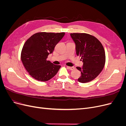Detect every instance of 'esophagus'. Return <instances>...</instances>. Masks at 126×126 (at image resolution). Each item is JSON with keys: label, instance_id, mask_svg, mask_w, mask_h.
<instances>
[{"label": "esophagus", "instance_id": "1", "mask_svg": "<svg viewBox=\"0 0 126 126\" xmlns=\"http://www.w3.org/2000/svg\"><path fill=\"white\" fill-rule=\"evenodd\" d=\"M67 68H68V69H69L70 70H74L75 69V67H68V66H67Z\"/></svg>", "mask_w": 126, "mask_h": 126}]
</instances>
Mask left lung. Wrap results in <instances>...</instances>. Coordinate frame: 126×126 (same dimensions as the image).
Here are the masks:
<instances>
[{
  "label": "left lung",
  "instance_id": "obj_1",
  "mask_svg": "<svg viewBox=\"0 0 126 126\" xmlns=\"http://www.w3.org/2000/svg\"><path fill=\"white\" fill-rule=\"evenodd\" d=\"M76 45V54L81 57L82 67H77L81 72L79 82L86 83L96 78L102 70L106 62L104 48L96 37L85 33H70Z\"/></svg>",
  "mask_w": 126,
  "mask_h": 126
}]
</instances>
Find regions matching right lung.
I'll return each instance as SVG.
<instances>
[{
  "label": "right lung",
  "instance_id": "right-lung-1",
  "mask_svg": "<svg viewBox=\"0 0 126 126\" xmlns=\"http://www.w3.org/2000/svg\"><path fill=\"white\" fill-rule=\"evenodd\" d=\"M64 32H38L27 40L21 53V59L26 70L37 80L46 81L58 72L61 66L47 60Z\"/></svg>",
  "mask_w": 126,
  "mask_h": 126
}]
</instances>
